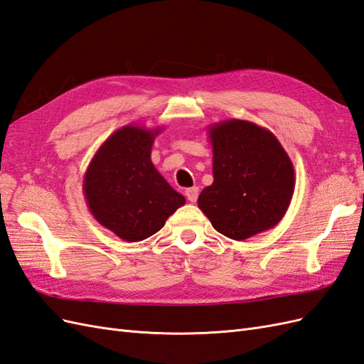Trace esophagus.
Listing matches in <instances>:
<instances>
[{"mask_svg":"<svg viewBox=\"0 0 364 364\" xmlns=\"http://www.w3.org/2000/svg\"><path fill=\"white\" fill-rule=\"evenodd\" d=\"M185 196H186V199L194 203L199 198V188H198V186H191V188L185 191Z\"/></svg>","mask_w":364,"mask_h":364,"instance_id":"obj_1","label":"esophagus"}]
</instances>
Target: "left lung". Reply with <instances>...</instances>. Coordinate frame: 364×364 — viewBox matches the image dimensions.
Instances as JSON below:
<instances>
[{
	"mask_svg": "<svg viewBox=\"0 0 364 364\" xmlns=\"http://www.w3.org/2000/svg\"><path fill=\"white\" fill-rule=\"evenodd\" d=\"M208 137L214 181L198 205L214 230L245 240L276 227L296 186L294 165L277 137L242 119L211 125Z\"/></svg>",
	"mask_w": 364,
	"mask_h": 364,
	"instance_id": "8db88e82",
	"label": "left lung"
}]
</instances>
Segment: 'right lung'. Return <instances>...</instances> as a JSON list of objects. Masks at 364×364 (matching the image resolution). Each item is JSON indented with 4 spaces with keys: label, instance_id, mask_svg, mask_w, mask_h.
<instances>
[{
    "label": "right lung",
    "instance_id": "add662e5",
    "mask_svg": "<svg viewBox=\"0 0 364 364\" xmlns=\"http://www.w3.org/2000/svg\"><path fill=\"white\" fill-rule=\"evenodd\" d=\"M161 132V127H122L97 149L84 174L88 210L125 242L150 237L185 205L183 196L151 162V146Z\"/></svg>",
    "mask_w": 364,
    "mask_h": 364
}]
</instances>
